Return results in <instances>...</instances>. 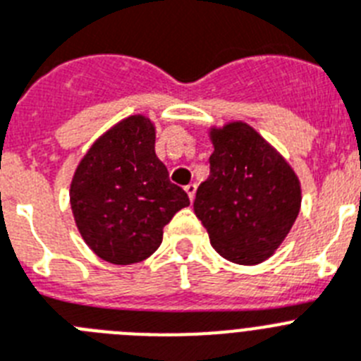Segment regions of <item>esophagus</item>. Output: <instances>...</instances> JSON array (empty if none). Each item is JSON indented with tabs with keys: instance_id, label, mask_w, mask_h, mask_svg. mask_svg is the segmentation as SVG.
<instances>
[{
	"instance_id": "esophagus-1",
	"label": "esophagus",
	"mask_w": 361,
	"mask_h": 361,
	"mask_svg": "<svg viewBox=\"0 0 361 361\" xmlns=\"http://www.w3.org/2000/svg\"><path fill=\"white\" fill-rule=\"evenodd\" d=\"M185 192L189 195L190 202H192V200H195V195H196V183H189V185H185Z\"/></svg>"
}]
</instances>
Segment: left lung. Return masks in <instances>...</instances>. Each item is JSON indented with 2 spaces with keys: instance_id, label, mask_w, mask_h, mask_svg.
<instances>
[{
  "instance_id": "obj_1",
  "label": "left lung",
  "mask_w": 361,
  "mask_h": 361,
  "mask_svg": "<svg viewBox=\"0 0 361 361\" xmlns=\"http://www.w3.org/2000/svg\"><path fill=\"white\" fill-rule=\"evenodd\" d=\"M211 172L196 190L195 213L211 246L235 264L274 255L301 209V183L290 163L244 121L211 126Z\"/></svg>"
}]
</instances>
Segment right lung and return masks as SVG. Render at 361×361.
<instances>
[{
  "label": "right lung",
  "instance_id": "add662e5",
  "mask_svg": "<svg viewBox=\"0 0 361 361\" xmlns=\"http://www.w3.org/2000/svg\"><path fill=\"white\" fill-rule=\"evenodd\" d=\"M80 237L106 262L128 266L148 259L163 240V227L189 196L169 180L156 156V126L130 115L90 147L69 187Z\"/></svg>",
  "mask_w": 361,
  "mask_h": 361
}]
</instances>
